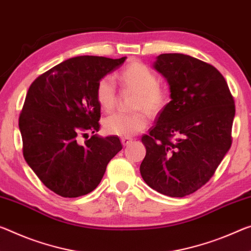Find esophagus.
Returning <instances> with one entry per match:
<instances>
[{
  "label": "esophagus",
  "instance_id": "1",
  "mask_svg": "<svg viewBox=\"0 0 251 251\" xmlns=\"http://www.w3.org/2000/svg\"><path fill=\"white\" fill-rule=\"evenodd\" d=\"M121 141H122V144H123V145L127 146V145L129 144L130 142H132V138H129V137H122Z\"/></svg>",
  "mask_w": 251,
  "mask_h": 251
}]
</instances>
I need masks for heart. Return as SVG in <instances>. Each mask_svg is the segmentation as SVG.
<instances>
[{
  "label": "heart",
  "mask_w": 251,
  "mask_h": 251,
  "mask_svg": "<svg viewBox=\"0 0 251 251\" xmlns=\"http://www.w3.org/2000/svg\"><path fill=\"white\" fill-rule=\"evenodd\" d=\"M125 88L137 93L133 108L145 110L149 116H156L169 102V93L158 83V77L153 70L142 62H132L119 75ZM96 99L104 111H110L116 105L117 93L114 80L108 75L101 78L96 86ZM102 126L107 134L129 137L143 132L147 119L143 111L133 114H113L106 117Z\"/></svg>",
  "instance_id": "b5f03b06"
}]
</instances>
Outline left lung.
Returning <instances> with one entry per match:
<instances>
[{
  "mask_svg": "<svg viewBox=\"0 0 251 251\" xmlns=\"http://www.w3.org/2000/svg\"><path fill=\"white\" fill-rule=\"evenodd\" d=\"M153 67L168 80L171 101L142 137L141 176L157 192L183 198L212 177L231 146L234 100L224 75L191 55L163 53Z\"/></svg>",
  "mask_w": 251,
  "mask_h": 251,
  "instance_id": "obj_1",
  "label": "left lung"
}]
</instances>
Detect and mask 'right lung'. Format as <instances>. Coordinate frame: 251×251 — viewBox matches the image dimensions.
I'll use <instances>...</instances> for the list:
<instances>
[{"instance_id": "1", "label": "right lung", "mask_w": 251, "mask_h": 251, "mask_svg": "<svg viewBox=\"0 0 251 251\" xmlns=\"http://www.w3.org/2000/svg\"><path fill=\"white\" fill-rule=\"evenodd\" d=\"M126 57L70 58L35 79L19 118L23 156L43 184L63 198H78L97 188L109 161L123 149L117 136L98 132L100 106L96 86Z\"/></svg>"}]
</instances>
